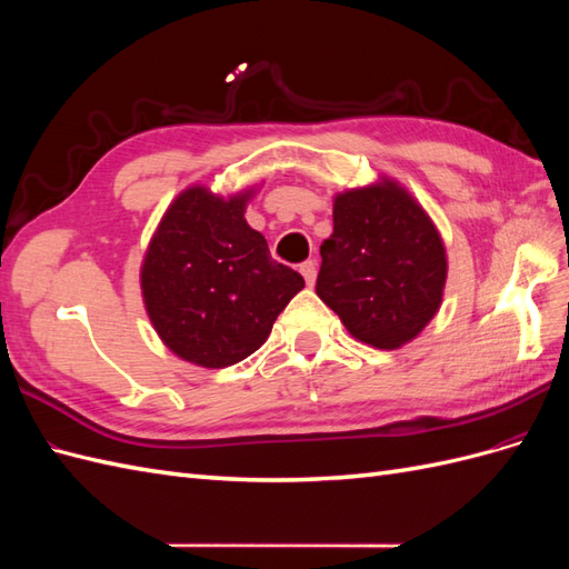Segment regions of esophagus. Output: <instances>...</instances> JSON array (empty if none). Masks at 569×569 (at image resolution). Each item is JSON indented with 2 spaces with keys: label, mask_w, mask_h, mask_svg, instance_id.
I'll list each match as a JSON object with an SVG mask.
<instances>
[{
  "label": "esophagus",
  "mask_w": 569,
  "mask_h": 569,
  "mask_svg": "<svg viewBox=\"0 0 569 569\" xmlns=\"http://www.w3.org/2000/svg\"><path fill=\"white\" fill-rule=\"evenodd\" d=\"M301 274H303V280H306V284L308 287H313V282H316V274H318V268H316V261H311V258H308V261H303L301 263Z\"/></svg>",
  "instance_id": "34e87169"
}]
</instances>
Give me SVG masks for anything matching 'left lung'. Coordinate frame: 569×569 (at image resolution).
<instances>
[{"mask_svg":"<svg viewBox=\"0 0 569 569\" xmlns=\"http://www.w3.org/2000/svg\"><path fill=\"white\" fill-rule=\"evenodd\" d=\"M332 218L318 297L356 339L403 347L441 306L446 249L435 222L393 180L337 194Z\"/></svg>","mask_w":569,"mask_h":569,"instance_id":"left-lung-1","label":"left lung"}]
</instances>
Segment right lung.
<instances>
[{"label":"right lung","instance_id":"add662e5","mask_svg":"<svg viewBox=\"0 0 569 569\" xmlns=\"http://www.w3.org/2000/svg\"><path fill=\"white\" fill-rule=\"evenodd\" d=\"M251 192L230 199L189 187L170 203L142 263L153 330L187 363L228 368L268 339L303 278L270 256L244 220Z\"/></svg>","mask_w":569,"mask_h":569}]
</instances>
